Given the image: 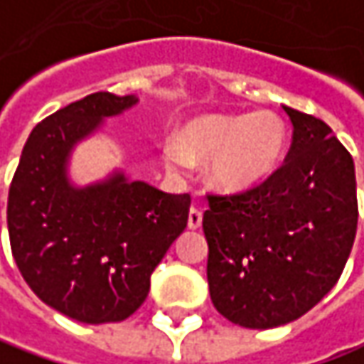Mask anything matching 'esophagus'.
<instances>
[{
    "mask_svg": "<svg viewBox=\"0 0 364 364\" xmlns=\"http://www.w3.org/2000/svg\"><path fill=\"white\" fill-rule=\"evenodd\" d=\"M201 210H198V208H191L189 210V218H187V226L191 230H198L199 226H201Z\"/></svg>",
    "mask_w": 364,
    "mask_h": 364,
    "instance_id": "obj_1",
    "label": "esophagus"
}]
</instances>
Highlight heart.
I'll use <instances>...</instances> for the list:
<instances>
[{"label": "heart", "instance_id": "heart-1", "mask_svg": "<svg viewBox=\"0 0 364 364\" xmlns=\"http://www.w3.org/2000/svg\"><path fill=\"white\" fill-rule=\"evenodd\" d=\"M289 130L271 109L252 114H212L191 119L179 138L161 144L171 173L183 175L193 163L210 161V183L224 193H245L267 181L285 159Z\"/></svg>", "mask_w": 364, "mask_h": 364}]
</instances>
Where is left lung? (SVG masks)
<instances>
[{"instance_id": "1", "label": "left lung", "mask_w": 364, "mask_h": 364, "mask_svg": "<svg viewBox=\"0 0 364 364\" xmlns=\"http://www.w3.org/2000/svg\"><path fill=\"white\" fill-rule=\"evenodd\" d=\"M285 165L240 196H208L203 234L213 308L252 330L289 324L342 275L355 242V163L322 119L283 105Z\"/></svg>"}]
</instances>
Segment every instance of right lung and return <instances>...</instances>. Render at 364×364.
<instances>
[{"mask_svg":"<svg viewBox=\"0 0 364 364\" xmlns=\"http://www.w3.org/2000/svg\"><path fill=\"white\" fill-rule=\"evenodd\" d=\"M136 103V95L100 91L42 119L9 187V242L20 273L46 306L83 324L132 316L152 271L187 228V193H165L119 168L89 185L69 177L77 144Z\"/></svg>","mask_w":364,"mask_h":364,"instance_id":"add662e5","label":"right lung"}]
</instances>
